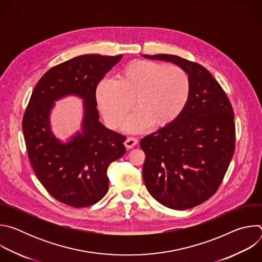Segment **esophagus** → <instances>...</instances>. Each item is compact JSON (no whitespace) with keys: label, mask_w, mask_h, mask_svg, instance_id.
I'll use <instances>...</instances> for the list:
<instances>
[{"label":"esophagus","mask_w":262,"mask_h":262,"mask_svg":"<svg viewBox=\"0 0 262 262\" xmlns=\"http://www.w3.org/2000/svg\"><path fill=\"white\" fill-rule=\"evenodd\" d=\"M137 143H138V140H137L136 138H134V137H129V138H127V139L125 140L124 145H125V147H126V148L130 149V148H134V147L137 145Z\"/></svg>","instance_id":"obj_1"}]
</instances>
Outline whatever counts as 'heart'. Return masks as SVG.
<instances>
[{"mask_svg": "<svg viewBox=\"0 0 262 262\" xmlns=\"http://www.w3.org/2000/svg\"><path fill=\"white\" fill-rule=\"evenodd\" d=\"M191 79L176 65L140 60L128 63L119 80L102 79L96 89V100L106 123L118 127L136 98L138 108L127 117L123 129L145 132L154 123L165 126L176 120L189 102Z\"/></svg>", "mask_w": 262, "mask_h": 262, "instance_id": "1", "label": "heart"}]
</instances>
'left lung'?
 I'll use <instances>...</instances> for the list:
<instances>
[{
  "label": "left lung",
  "mask_w": 262,
  "mask_h": 262,
  "mask_svg": "<svg viewBox=\"0 0 262 262\" xmlns=\"http://www.w3.org/2000/svg\"><path fill=\"white\" fill-rule=\"evenodd\" d=\"M174 63L191 79L192 91L180 116L140 141L143 178L150 195L172 209H189L219 189L235 150L232 105L202 65L175 55H143Z\"/></svg>",
  "instance_id": "left-lung-1"
}]
</instances>
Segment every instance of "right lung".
Returning a JSON list of instances; mask_svg holds the SVG:
<instances>
[{
    "label": "right lung",
    "instance_id": "1",
    "mask_svg": "<svg viewBox=\"0 0 262 262\" xmlns=\"http://www.w3.org/2000/svg\"><path fill=\"white\" fill-rule=\"evenodd\" d=\"M122 58L83 55L48 70L35 86L23 118V132L31 166L56 200L86 207L101 200L108 190L107 168L125 154L126 137L106 128L99 119L96 87ZM67 95L84 100L82 132L67 143L51 133L53 102Z\"/></svg>",
    "mask_w": 262,
    "mask_h": 262
}]
</instances>
